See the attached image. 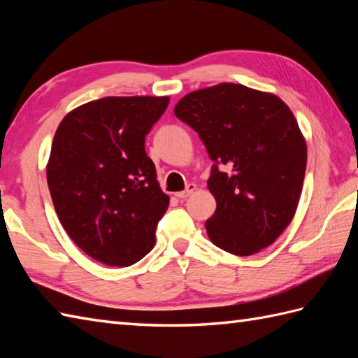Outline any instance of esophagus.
<instances>
[{"instance_id":"34e87169","label":"esophagus","mask_w":358,"mask_h":358,"mask_svg":"<svg viewBox=\"0 0 358 358\" xmlns=\"http://www.w3.org/2000/svg\"><path fill=\"white\" fill-rule=\"evenodd\" d=\"M196 189V186L194 185V183H191V185H187V187H186V191H183V192H178L177 194V199H180V200H185V199H187L189 195H192L194 194V191Z\"/></svg>"}]
</instances>
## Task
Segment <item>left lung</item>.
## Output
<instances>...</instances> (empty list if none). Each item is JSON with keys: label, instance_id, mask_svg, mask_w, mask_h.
I'll return each instance as SVG.
<instances>
[{"label": "left lung", "instance_id": "1", "mask_svg": "<svg viewBox=\"0 0 358 358\" xmlns=\"http://www.w3.org/2000/svg\"><path fill=\"white\" fill-rule=\"evenodd\" d=\"M173 113L199 132L212 162L208 180L215 214L210 241L234 255L260 252L292 222L305 180L308 148L299 123L277 95L235 83L199 89Z\"/></svg>", "mask_w": 358, "mask_h": 358}]
</instances>
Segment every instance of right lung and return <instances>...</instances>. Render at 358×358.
Segmentation results:
<instances>
[{"label": "right lung", "instance_id": "1", "mask_svg": "<svg viewBox=\"0 0 358 358\" xmlns=\"http://www.w3.org/2000/svg\"><path fill=\"white\" fill-rule=\"evenodd\" d=\"M169 96H106L71 110L52 141L45 173L59 223L83 252L131 266L150 252L169 208L144 138Z\"/></svg>", "mask_w": 358, "mask_h": 358}]
</instances>
